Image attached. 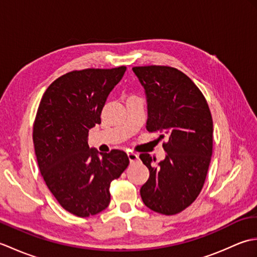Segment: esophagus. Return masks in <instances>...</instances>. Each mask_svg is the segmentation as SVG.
I'll return each instance as SVG.
<instances>
[{
  "instance_id": "34e87169",
  "label": "esophagus",
  "mask_w": 257,
  "mask_h": 257,
  "mask_svg": "<svg viewBox=\"0 0 257 257\" xmlns=\"http://www.w3.org/2000/svg\"><path fill=\"white\" fill-rule=\"evenodd\" d=\"M128 158H129V160H130V162H132V163L138 161V159H139L138 155L135 154V152H128Z\"/></svg>"
}]
</instances>
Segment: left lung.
Returning <instances> with one entry per match:
<instances>
[{
	"instance_id": "left-lung-1",
	"label": "left lung",
	"mask_w": 257,
	"mask_h": 257,
	"mask_svg": "<svg viewBox=\"0 0 257 257\" xmlns=\"http://www.w3.org/2000/svg\"><path fill=\"white\" fill-rule=\"evenodd\" d=\"M145 88L146 128L159 134L166 158L158 165L149 154L140 159L150 176L140 189L146 206L165 215L183 211L198 198L209 170L213 121L203 94L187 75L169 66L134 67Z\"/></svg>"
}]
</instances>
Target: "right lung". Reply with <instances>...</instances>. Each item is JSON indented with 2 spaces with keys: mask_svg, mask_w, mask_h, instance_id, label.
Segmentation results:
<instances>
[{
  "mask_svg": "<svg viewBox=\"0 0 257 257\" xmlns=\"http://www.w3.org/2000/svg\"><path fill=\"white\" fill-rule=\"evenodd\" d=\"M125 69L87 68L65 74L50 85L38 106L33 127L38 168L58 203L76 216L105 210L111 181L129 165L124 151L102 154L88 146L89 129L101 122L107 97Z\"/></svg>",
  "mask_w": 257,
  "mask_h": 257,
  "instance_id": "right-lung-1",
  "label": "right lung"
}]
</instances>
